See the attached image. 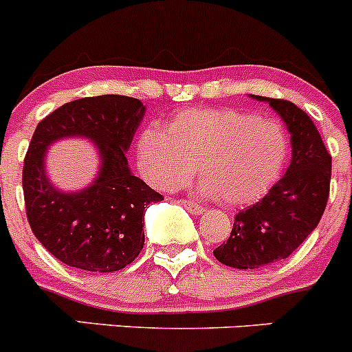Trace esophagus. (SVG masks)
Returning <instances> with one entry per match:
<instances>
[{
    "label": "esophagus",
    "instance_id": "34e87169",
    "mask_svg": "<svg viewBox=\"0 0 352 352\" xmlns=\"http://www.w3.org/2000/svg\"><path fill=\"white\" fill-rule=\"evenodd\" d=\"M179 203L188 210V212L191 213V215H200V213L205 212V210H203V206H200L198 203H195L191 200H179Z\"/></svg>",
    "mask_w": 352,
    "mask_h": 352
}]
</instances>
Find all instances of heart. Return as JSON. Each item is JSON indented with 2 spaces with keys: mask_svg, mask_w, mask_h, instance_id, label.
Returning a JSON list of instances; mask_svg holds the SVG:
<instances>
[{
  "mask_svg": "<svg viewBox=\"0 0 352 352\" xmlns=\"http://www.w3.org/2000/svg\"><path fill=\"white\" fill-rule=\"evenodd\" d=\"M288 135L278 122L232 108H188L166 129L151 123L137 140L140 175L162 190H175L195 175L200 193L223 205L263 197L280 176Z\"/></svg>",
  "mask_w": 352,
  "mask_h": 352,
  "instance_id": "heart-1",
  "label": "heart"
}]
</instances>
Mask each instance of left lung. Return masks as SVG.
<instances>
[{
    "label": "left lung",
    "mask_w": 352,
    "mask_h": 352,
    "mask_svg": "<svg viewBox=\"0 0 352 352\" xmlns=\"http://www.w3.org/2000/svg\"><path fill=\"white\" fill-rule=\"evenodd\" d=\"M267 101L292 135V162L266 197L235 215L234 227L213 256L237 270H256L286 259L318 226L331 190L332 157L317 126L302 108L286 100Z\"/></svg>",
    "instance_id": "left-lung-1"
}]
</instances>
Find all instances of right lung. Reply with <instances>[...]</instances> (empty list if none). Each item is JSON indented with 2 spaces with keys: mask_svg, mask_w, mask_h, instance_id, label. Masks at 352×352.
Here are the masks:
<instances>
[{
  "mask_svg": "<svg viewBox=\"0 0 352 352\" xmlns=\"http://www.w3.org/2000/svg\"><path fill=\"white\" fill-rule=\"evenodd\" d=\"M146 107L137 98H81L47 115L35 129L23 162V197L30 229L54 257L78 270L111 273L144 248V213L164 200L129 169V151ZM66 136L96 142L102 169L88 188L57 190L46 177L45 154Z\"/></svg>",
  "mask_w": 352,
  "mask_h": 352,
  "instance_id": "right-lung-1",
  "label": "right lung"
}]
</instances>
